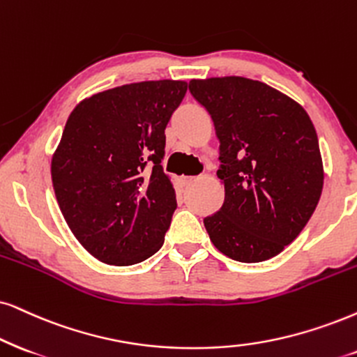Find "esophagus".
<instances>
[{"label": "esophagus", "mask_w": 357, "mask_h": 357, "mask_svg": "<svg viewBox=\"0 0 357 357\" xmlns=\"http://www.w3.org/2000/svg\"><path fill=\"white\" fill-rule=\"evenodd\" d=\"M196 181V178H192V176H181V178H179V183H181V186H191V184Z\"/></svg>", "instance_id": "34e87169"}]
</instances>
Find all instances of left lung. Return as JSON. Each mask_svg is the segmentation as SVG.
Listing matches in <instances>:
<instances>
[{
  "label": "left lung",
  "mask_w": 357,
  "mask_h": 357,
  "mask_svg": "<svg viewBox=\"0 0 357 357\" xmlns=\"http://www.w3.org/2000/svg\"><path fill=\"white\" fill-rule=\"evenodd\" d=\"M220 142L224 204L204 219L215 249L257 264L303 231L323 191L318 135L305 108L270 85L237 75L192 79Z\"/></svg>",
  "instance_id": "left-lung-1"
}]
</instances>
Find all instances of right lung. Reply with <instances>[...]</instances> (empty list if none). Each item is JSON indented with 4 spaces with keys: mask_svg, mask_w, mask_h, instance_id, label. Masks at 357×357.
Masks as SVG:
<instances>
[{
    "mask_svg": "<svg viewBox=\"0 0 357 357\" xmlns=\"http://www.w3.org/2000/svg\"><path fill=\"white\" fill-rule=\"evenodd\" d=\"M184 80H146L84 98L52 155L56 199L67 225L97 260L139 264L165 242L176 192L163 173L165 128Z\"/></svg>",
    "mask_w": 357,
    "mask_h": 357,
    "instance_id": "add662e5",
    "label": "right lung"
}]
</instances>
